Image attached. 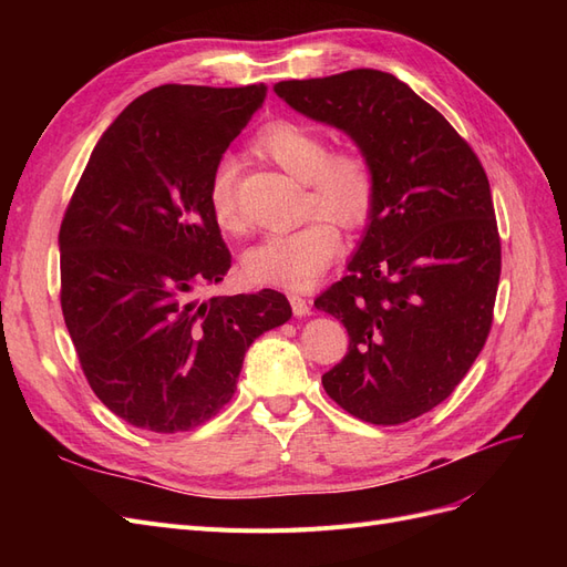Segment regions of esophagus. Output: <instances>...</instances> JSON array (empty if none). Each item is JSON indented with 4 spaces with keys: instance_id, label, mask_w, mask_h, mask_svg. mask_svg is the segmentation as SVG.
Wrapping results in <instances>:
<instances>
[{
    "instance_id": "obj_1",
    "label": "esophagus",
    "mask_w": 567,
    "mask_h": 567,
    "mask_svg": "<svg viewBox=\"0 0 567 567\" xmlns=\"http://www.w3.org/2000/svg\"><path fill=\"white\" fill-rule=\"evenodd\" d=\"M288 302H290V307H293V315L296 317H307V315H310V302H307L300 293H290Z\"/></svg>"
}]
</instances>
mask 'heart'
Wrapping results in <instances>:
<instances>
[{
	"instance_id": "obj_1",
	"label": "heart",
	"mask_w": 567,
	"mask_h": 567,
	"mask_svg": "<svg viewBox=\"0 0 567 567\" xmlns=\"http://www.w3.org/2000/svg\"><path fill=\"white\" fill-rule=\"evenodd\" d=\"M252 153L305 182L302 227L271 234L252 246L244 267L257 284L288 290L310 288L340 252L338 227L362 229L373 215L379 182L371 161L357 148H329L326 136L296 120H274L252 140ZM208 203L217 227L241 234L246 217L238 200V165L221 161L208 184Z\"/></svg>"
}]
</instances>
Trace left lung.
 <instances>
[{"instance_id": "1", "label": "left lung", "mask_w": 567, "mask_h": 567, "mask_svg": "<svg viewBox=\"0 0 567 567\" xmlns=\"http://www.w3.org/2000/svg\"><path fill=\"white\" fill-rule=\"evenodd\" d=\"M274 92L346 130L373 165L379 198L364 241L348 277L315 300L350 338L321 383L354 419L406 423L450 398L492 329L502 241L485 167L390 73L357 68Z\"/></svg>"}]
</instances>
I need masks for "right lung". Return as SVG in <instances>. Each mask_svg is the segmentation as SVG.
<instances>
[{
  "instance_id": "1",
  "label": "right lung",
  "mask_w": 567,
  "mask_h": 567,
  "mask_svg": "<svg viewBox=\"0 0 567 567\" xmlns=\"http://www.w3.org/2000/svg\"><path fill=\"white\" fill-rule=\"evenodd\" d=\"M265 96L262 84L142 94L101 136L65 208L68 333L96 398L142 431L184 433L215 419L250 342L290 319L271 288L198 300L231 267L208 184Z\"/></svg>"
}]
</instances>
